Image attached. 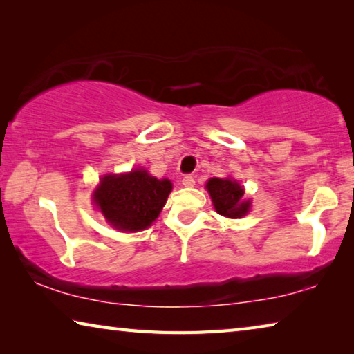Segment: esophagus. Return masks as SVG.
<instances>
[{"mask_svg":"<svg viewBox=\"0 0 354 354\" xmlns=\"http://www.w3.org/2000/svg\"><path fill=\"white\" fill-rule=\"evenodd\" d=\"M182 183L185 185V187H194V183H196V180H194V177L191 176V174H188V176H185L183 177V180H182Z\"/></svg>","mask_w":354,"mask_h":354,"instance_id":"esophagus-1","label":"esophagus"}]
</instances>
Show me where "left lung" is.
Returning a JSON list of instances; mask_svg holds the SVG:
<instances>
[{
  "label": "left lung",
  "instance_id": "1",
  "mask_svg": "<svg viewBox=\"0 0 354 354\" xmlns=\"http://www.w3.org/2000/svg\"><path fill=\"white\" fill-rule=\"evenodd\" d=\"M207 189L212 196L216 212L227 218H243L249 213L250 201H244V189L230 178H209Z\"/></svg>",
  "mask_w": 354,
  "mask_h": 354
}]
</instances>
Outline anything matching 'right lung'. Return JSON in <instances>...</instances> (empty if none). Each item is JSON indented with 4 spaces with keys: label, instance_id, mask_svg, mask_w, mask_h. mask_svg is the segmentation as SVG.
<instances>
[{
    "label": "right lung",
    "instance_id": "1",
    "mask_svg": "<svg viewBox=\"0 0 354 354\" xmlns=\"http://www.w3.org/2000/svg\"><path fill=\"white\" fill-rule=\"evenodd\" d=\"M172 189V183L158 180L147 171L135 169L121 176H105L93 201L104 218L118 230H145L158 218Z\"/></svg>",
    "mask_w": 354,
    "mask_h": 354
}]
</instances>
